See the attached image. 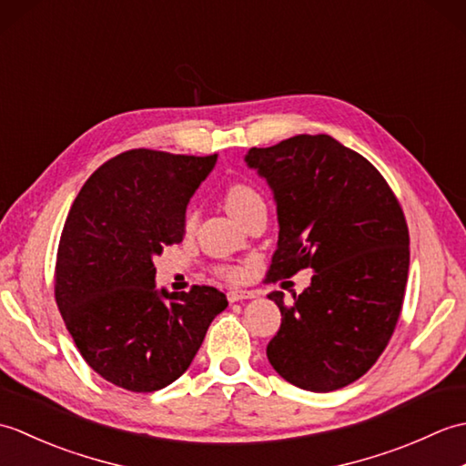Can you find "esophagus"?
<instances>
[{
	"label": "esophagus",
	"mask_w": 466,
	"mask_h": 466,
	"mask_svg": "<svg viewBox=\"0 0 466 466\" xmlns=\"http://www.w3.org/2000/svg\"><path fill=\"white\" fill-rule=\"evenodd\" d=\"M228 300L230 302H238V300H248V299H254V292L252 290H230L226 294Z\"/></svg>",
	"instance_id": "esophagus-1"
}]
</instances>
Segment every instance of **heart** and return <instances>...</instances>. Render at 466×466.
Returning a JSON list of instances; mask_svg holds the SVG:
<instances>
[{
    "label": "heart",
    "instance_id": "b5f03b06",
    "mask_svg": "<svg viewBox=\"0 0 466 466\" xmlns=\"http://www.w3.org/2000/svg\"><path fill=\"white\" fill-rule=\"evenodd\" d=\"M258 204H264L262 196L258 194V190L256 187L248 186V184H232L230 187L226 190V208L228 212H230L236 220H240V218L250 210V208L258 206ZM196 222V214L190 210L186 216V226L192 228ZM224 274L228 276V279H238L240 276V270L238 268H226Z\"/></svg>",
    "mask_w": 466,
    "mask_h": 466
}]
</instances>
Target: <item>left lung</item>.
<instances>
[{
  "instance_id": "obj_1",
  "label": "left lung",
  "mask_w": 466,
  "mask_h": 466,
  "mask_svg": "<svg viewBox=\"0 0 466 466\" xmlns=\"http://www.w3.org/2000/svg\"><path fill=\"white\" fill-rule=\"evenodd\" d=\"M244 162L276 202L268 279L314 272L290 306L268 294L282 322L266 356L299 389H342L376 362L400 316L410 258L400 204L366 157L326 134L250 147Z\"/></svg>"
}]
</instances>
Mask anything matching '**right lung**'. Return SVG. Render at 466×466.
I'll use <instances>...</instances> for the list:
<instances>
[{
	"label": "right lung",
	"mask_w": 466,
	"mask_h": 466,
	"mask_svg": "<svg viewBox=\"0 0 466 466\" xmlns=\"http://www.w3.org/2000/svg\"><path fill=\"white\" fill-rule=\"evenodd\" d=\"M218 156L130 150L90 176L67 214L56 302L92 369L152 392L187 370L228 300L212 286L156 289L154 258L186 234V208Z\"/></svg>",
	"instance_id": "right-lung-1"
}]
</instances>
